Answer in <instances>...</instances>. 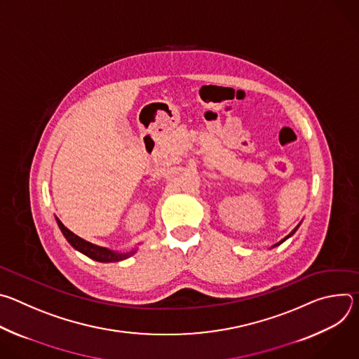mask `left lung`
Wrapping results in <instances>:
<instances>
[{
	"label": "left lung",
	"mask_w": 359,
	"mask_h": 359,
	"mask_svg": "<svg viewBox=\"0 0 359 359\" xmlns=\"http://www.w3.org/2000/svg\"><path fill=\"white\" fill-rule=\"evenodd\" d=\"M299 224H301V223H299ZM299 224H298V226H297V227H295V229H294V230H292V231H291V233H290V234H288V236H287V237H284V238H283V240H281V241H278V243H277V244H274V245H273V247H277V245H280V244H281V243H284V241H285V240H287V238H288V237H291V236H292V234H294V233H295V231H297V229H298V227H299Z\"/></svg>",
	"instance_id": "8db88e82"
}]
</instances>
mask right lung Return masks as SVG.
Returning <instances> with one entry per match:
<instances>
[{
    "label": "right lung",
    "mask_w": 359,
    "mask_h": 359,
    "mask_svg": "<svg viewBox=\"0 0 359 359\" xmlns=\"http://www.w3.org/2000/svg\"><path fill=\"white\" fill-rule=\"evenodd\" d=\"M57 219V223L64 234V237L68 240V243L78 251H81L82 254L88 255L89 259L95 260V262H99V263H114V262H122V260H126L129 259L130 255H133L136 252V250H130V251H126V252H118V251H112L107 247H100V245H96V244H92L83 238H81L79 236L74 234L71 230H68L58 217Z\"/></svg>",
    "instance_id": "add662e5"
}]
</instances>
